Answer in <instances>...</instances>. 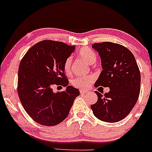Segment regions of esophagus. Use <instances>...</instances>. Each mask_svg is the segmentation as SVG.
Listing matches in <instances>:
<instances>
[{
    "label": "esophagus",
    "instance_id": "obj_1",
    "mask_svg": "<svg viewBox=\"0 0 152 152\" xmlns=\"http://www.w3.org/2000/svg\"><path fill=\"white\" fill-rule=\"evenodd\" d=\"M80 92L81 94H88V93H89L88 91H84V90H80Z\"/></svg>",
    "mask_w": 152,
    "mask_h": 152
}]
</instances>
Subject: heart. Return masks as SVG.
Returning <instances> with one entry per match:
<instances>
[{"mask_svg": "<svg viewBox=\"0 0 152 152\" xmlns=\"http://www.w3.org/2000/svg\"><path fill=\"white\" fill-rule=\"evenodd\" d=\"M78 55L80 58L87 61L90 64H93L95 63L96 61V58H97V56H96L95 52L88 48H81L78 52ZM72 62V60L71 57H68L64 62V71L66 75L71 74ZM94 80H95V77L92 75H90L87 76L77 77L75 79H73L72 83L75 87L85 89L89 88Z\"/></svg>", "mask_w": 152, "mask_h": 152, "instance_id": "b5f03b06", "label": "heart"}]
</instances>
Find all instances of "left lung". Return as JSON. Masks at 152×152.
<instances>
[{
	"mask_svg": "<svg viewBox=\"0 0 152 152\" xmlns=\"http://www.w3.org/2000/svg\"><path fill=\"white\" fill-rule=\"evenodd\" d=\"M102 71L94 84L108 87L104 95L96 91L98 101L91 106L96 118L107 122L123 120L131 112L140 94L141 74L133 53L123 45L111 42L94 43Z\"/></svg>",
	"mask_w": 152,
	"mask_h": 152,
	"instance_id": "8db88e82",
	"label": "left lung"
}]
</instances>
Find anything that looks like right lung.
<instances>
[{
    "mask_svg": "<svg viewBox=\"0 0 152 152\" xmlns=\"http://www.w3.org/2000/svg\"><path fill=\"white\" fill-rule=\"evenodd\" d=\"M75 50V46L62 42L43 40L31 47L21 61L18 95L26 112L40 125L53 126L62 122L80 95L79 90L68 86L63 68ZM54 84L66 90L54 93Z\"/></svg>",
    "mask_w": 152,
    "mask_h": 152,
    "instance_id": "add662e5",
    "label": "right lung"
}]
</instances>
